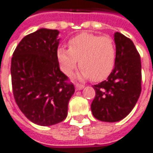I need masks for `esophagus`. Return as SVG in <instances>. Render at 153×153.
Masks as SVG:
<instances>
[{
	"label": "esophagus",
	"instance_id": "1",
	"mask_svg": "<svg viewBox=\"0 0 153 153\" xmlns=\"http://www.w3.org/2000/svg\"><path fill=\"white\" fill-rule=\"evenodd\" d=\"M84 87H85V86L83 85H79V84H76V85H75V89L78 90V91H79V90H82Z\"/></svg>",
	"mask_w": 153,
	"mask_h": 153
}]
</instances>
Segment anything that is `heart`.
Returning <instances> with one entry per match:
<instances>
[{
	"mask_svg": "<svg viewBox=\"0 0 153 153\" xmlns=\"http://www.w3.org/2000/svg\"><path fill=\"white\" fill-rule=\"evenodd\" d=\"M57 59L61 71L70 76L78 66L81 68L79 79L100 81L115 66L116 47L112 38L82 33L68 41V48L57 50Z\"/></svg>",
	"mask_w": 153,
	"mask_h": 153,
	"instance_id": "heart-1",
	"label": "heart"
}]
</instances>
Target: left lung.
Here are the masks:
<instances>
[{
    "label": "left lung",
    "mask_w": 153,
    "mask_h": 153,
    "mask_svg": "<svg viewBox=\"0 0 153 153\" xmlns=\"http://www.w3.org/2000/svg\"><path fill=\"white\" fill-rule=\"evenodd\" d=\"M116 61L107 79L94 85L93 115L104 122H117L133 109L141 93V61L133 42L119 32L114 33Z\"/></svg>",
    "instance_id": "8db88e82"
}]
</instances>
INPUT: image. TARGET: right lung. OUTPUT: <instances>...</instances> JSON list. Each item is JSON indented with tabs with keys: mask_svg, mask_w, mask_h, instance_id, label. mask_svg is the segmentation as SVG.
<instances>
[{
	"mask_svg": "<svg viewBox=\"0 0 153 153\" xmlns=\"http://www.w3.org/2000/svg\"><path fill=\"white\" fill-rule=\"evenodd\" d=\"M59 32L40 28L25 36L13 53L11 78L14 100L33 123L48 126L68 116L74 85L59 69Z\"/></svg>",
	"mask_w": 153,
	"mask_h": 153,
	"instance_id": "1",
	"label": "right lung"
}]
</instances>
